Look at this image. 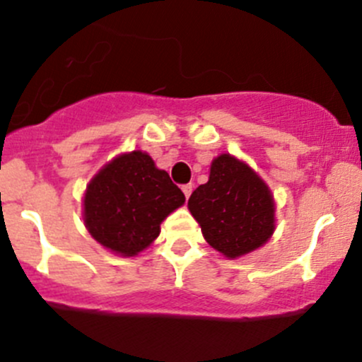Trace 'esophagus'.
Segmentation results:
<instances>
[{
  "instance_id": "esophagus-1",
  "label": "esophagus",
  "mask_w": 362,
  "mask_h": 362,
  "mask_svg": "<svg viewBox=\"0 0 362 362\" xmlns=\"http://www.w3.org/2000/svg\"><path fill=\"white\" fill-rule=\"evenodd\" d=\"M182 191H184L185 197H187V199H189V196H191V194H192V184H185V185H182Z\"/></svg>"
}]
</instances>
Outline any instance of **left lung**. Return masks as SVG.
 Returning a JSON list of instances; mask_svg holds the SVG:
<instances>
[{
    "mask_svg": "<svg viewBox=\"0 0 362 362\" xmlns=\"http://www.w3.org/2000/svg\"><path fill=\"white\" fill-rule=\"evenodd\" d=\"M204 239L235 258L260 248L274 232V201L255 171L230 154L213 159L210 180L189 197Z\"/></svg>",
    "mask_w": 362,
    "mask_h": 362,
    "instance_id": "1",
    "label": "left lung"
}]
</instances>
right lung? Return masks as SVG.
Segmentation results:
<instances>
[{"instance_id": "1", "label": "right lung", "mask_w": 362, "mask_h": 362, "mask_svg": "<svg viewBox=\"0 0 362 362\" xmlns=\"http://www.w3.org/2000/svg\"><path fill=\"white\" fill-rule=\"evenodd\" d=\"M184 192L149 154L133 151L105 165L85 194V223L105 248L133 257L159 235V226L182 206Z\"/></svg>"}]
</instances>
